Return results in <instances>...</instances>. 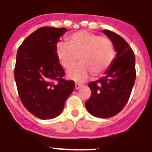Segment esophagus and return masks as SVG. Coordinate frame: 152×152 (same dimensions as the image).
I'll list each match as a JSON object with an SVG mask.
<instances>
[{
	"label": "esophagus",
	"instance_id": "esophagus-1",
	"mask_svg": "<svg viewBox=\"0 0 152 152\" xmlns=\"http://www.w3.org/2000/svg\"><path fill=\"white\" fill-rule=\"evenodd\" d=\"M81 88V84H75V89L78 90Z\"/></svg>",
	"mask_w": 152,
	"mask_h": 152
}]
</instances>
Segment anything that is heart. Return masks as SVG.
<instances>
[{"label": "heart", "mask_w": 152, "mask_h": 152, "mask_svg": "<svg viewBox=\"0 0 152 152\" xmlns=\"http://www.w3.org/2000/svg\"><path fill=\"white\" fill-rule=\"evenodd\" d=\"M67 43L56 46V56L64 68H71L79 57L80 63L69 70L67 76L76 82L82 83L91 75H102L112 64L115 56L112 41L107 37L87 31H78L67 38Z\"/></svg>", "instance_id": "b5f03b06"}]
</instances>
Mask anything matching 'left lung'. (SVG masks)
<instances>
[{
  "label": "left lung",
  "mask_w": 152,
  "mask_h": 152,
  "mask_svg": "<svg viewBox=\"0 0 152 152\" xmlns=\"http://www.w3.org/2000/svg\"><path fill=\"white\" fill-rule=\"evenodd\" d=\"M103 33L112 41L116 52L103 77L88 84L91 96L85 103L88 112L98 118H110L124 108L135 84V57L126 40L108 29Z\"/></svg>",
  "instance_id": "1"
}]
</instances>
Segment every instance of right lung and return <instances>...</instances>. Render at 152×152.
I'll use <instances>...</instances> for the list:
<instances>
[{
    "instance_id": "right-lung-1",
    "label": "right lung",
    "mask_w": 152,
    "mask_h": 152,
    "mask_svg": "<svg viewBox=\"0 0 152 152\" xmlns=\"http://www.w3.org/2000/svg\"><path fill=\"white\" fill-rule=\"evenodd\" d=\"M65 32L66 28L41 27L17 51L14 77L19 96L26 110L42 119L60 115L75 89L73 80L63 78L64 71L56 56L58 42Z\"/></svg>"
}]
</instances>
